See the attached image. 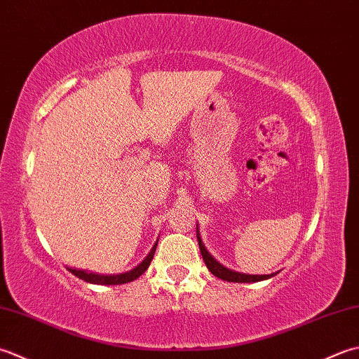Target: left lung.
I'll return each instance as SVG.
<instances>
[{
    "instance_id": "8db88e82",
    "label": "left lung",
    "mask_w": 359,
    "mask_h": 359,
    "mask_svg": "<svg viewBox=\"0 0 359 359\" xmlns=\"http://www.w3.org/2000/svg\"><path fill=\"white\" fill-rule=\"evenodd\" d=\"M196 238H198V245H200V251H201V255H203V260L204 263H206V266L209 271L214 274L215 277H218V279L222 280H226V282H238V283H248V282H259V280H265V279H269L273 274H263V276H259V274H245V273H238V271H233V269L228 268L222 265L220 262H218L214 255H212L208 250L206 246H204L203 240L200 237V232L196 231Z\"/></svg>"
}]
</instances>
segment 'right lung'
I'll use <instances>...</instances> for the list:
<instances>
[{
  "instance_id": "right-lung-1",
  "label": "right lung",
  "mask_w": 359,
  "mask_h": 359,
  "mask_svg": "<svg viewBox=\"0 0 359 359\" xmlns=\"http://www.w3.org/2000/svg\"><path fill=\"white\" fill-rule=\"evenodd\" d=\"M158 246V241L151 246L150 252L145 255V257L137 263L135 268L128 269V271L123 273H96L91 271V269H79V268H68V271H71L74 276H77L79 279H82L85 282L90 283H97V285H122V283H128L136 280L139 276L145 273V269L149 268L150 262L153 260V255H155Z\"/></svg>"
}]
</instances>
